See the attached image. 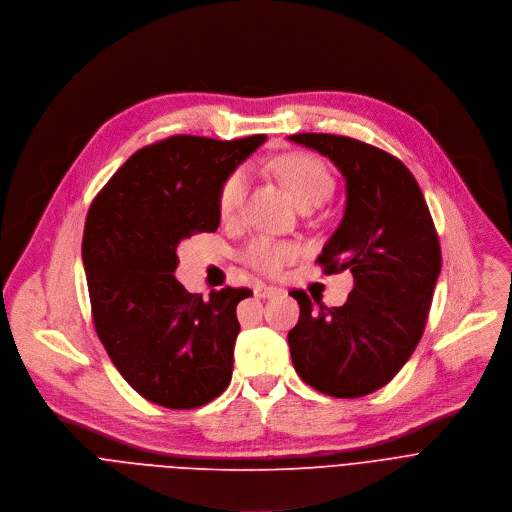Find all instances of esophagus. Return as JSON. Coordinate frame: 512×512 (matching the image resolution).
<instances>
[{
  "label": "esophagus",
  "instance_id": "obj_1",
  "mask_svg": "<svg viewBox=\"0 0 512 512\" xmlns=\"http://www.w3.org/2000/svg\"><path fill=\"white\" fill-rule=\"evenodd\" d=\"M282 290L280 288H276V286H266V284H256L254 286V294L258 296V298H274V296H278Z\"/></svg>",
  "mask_w": 512,
  "mask_h": 512
}]
</instances>
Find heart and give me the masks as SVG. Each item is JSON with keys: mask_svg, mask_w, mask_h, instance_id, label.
<instances>
[{"mask_svg": "<svg viewBox=\"0 0 512 512\" xmlns=\"http://www.w3.org/2000/svg\"><path fill=\"white\" fill-rule=\"evenodd\" d=\"M274 171L302 208L319 206L331 197L335 189V177L329 165L311 153L282 155L274 161ZM248 183L250 175L246 167H236L226 175L218 191V212L222 220L230 222L238 218L248 195ZM300 252V246L292 240L258 236L242 248L240 260L260 274L278 276L284 266L292 264L300 256Z\"/></svg>", "mask_w": 512, "mask_h": 512, "instance_id": "1", "label": "heart"}]
</instances>
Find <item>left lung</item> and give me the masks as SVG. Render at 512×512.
<instances>
[{"instance_id": "left-lung-1", "label": "left lung", "mask_w": 512, "mask_h": 512, "mask_svg": "<svg viewBox=\"0 0 512 512\" xmlns=\"http://www.w3.org/2000/svg\"><path fill=\"white\" fill-rule=\"evenodd\" d=\"M290 141L327 155L347 179L343 222L317 258L325 274L349 270L343 306L315 310L290 290L300 317L288 333L298 377L331 397H361L387 385L416 351L442 268L438 232L424 193L397 157L369 143L298 133ZM315 297V296H313Z\"/></svg>"}]
</instances>
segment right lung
Listing matches in <instances>:
<instances>
[{
    "mask_svg": "<svg viewBox=\"0 0 512 512\" xmlns=\"http://www.w3.org/2000/svg\"><path fill=\"white\" fill-rule=\"evenodd\" d=\"M266 135H173L133 153L92 199L82 262L92 323L113 365L145 399L193 410L230 385L248 288L210 298L175 278L177 246L220 226L218 191Z\"/></svg>",
    "mask_w": 512,
    "mask_h": 512,
    "instance_id": "add662e5",
    "label": "right lung"
}]
</instances>
